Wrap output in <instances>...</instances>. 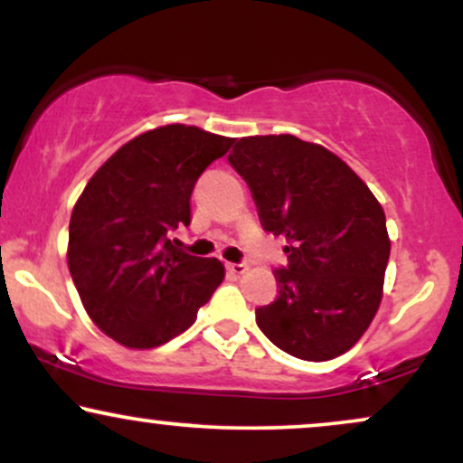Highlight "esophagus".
<instances>
[{"label": "esophagus", "instance_id": "1", "mask_svg": "<svg viewBox=\"0 0 463 463\" xmlns=\"http://www.w3.org/2000/svg\"><path fill=\"white\" fill-rule=\"evenodd\" d=\"M226 268H228V272H232V274H237V276H239V274L248 272L250 265H248V263H228Z\"/></svg>", "mask_w": 463, "mask_h": 463}]
</instances>
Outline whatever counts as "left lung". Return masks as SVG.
<instances>
[{
	"mask_svg": "<svg viewBox=\"0 0 463 463\" xmlns=\"http://www.w3.org/2000/svg\"><path fill=\"white\" fill-rule=\"evenodd\" d=\"M228 163L252 191L261 226L289 243L287 268L274 269L279 296L257 309L259 328L291 357H339L383 296V209L342 158L294 135L243 137Z\"/></svg>",
	"mask_w": 463,
	"mask_h": 463,
	"instance_id": "left-lung-1",
	"label": "left lung"
}]
</instances>
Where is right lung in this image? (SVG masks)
Instances as JSON below:
<instances>
[{"label": "right lung", "mask_w": 463, "mask_h": 463, "mask_svg": "<svg viewBox=\"0 0 463 463\" xmlns=\"http://www.w3.org/2000/svg\"><path fill=\"white\" fill-rule=\"evenodd\" d=\"M235 139L195 126L147 130L89 180L69 222L67 263L89 317L128 348H154L195 322L224 265L183 252L195 180Z\"/></svg>", "instance_id": "add662e5"}]
</instances>
